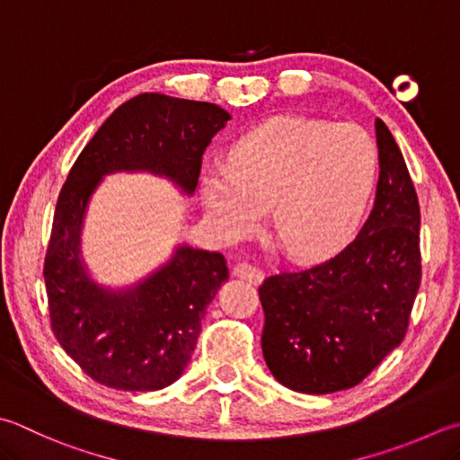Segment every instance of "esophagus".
<instances>
[{
    "instance_id": "1",
    "label": "esophagus",
    "mask_w": 460,
    "mask_h": 460,
    "mask_svg": "<svg viewBox=\"0 0 460 460\" xmlns=\"http://www.w3.org/2000/svg\"><path fill=\"white\" fill-rule=\"evenodd\" d=\"M234 276H238L240 280H246L250 284H260L264 280V272L248 262H240L236 268H234Z\"/></svg>"
}]
</instances>
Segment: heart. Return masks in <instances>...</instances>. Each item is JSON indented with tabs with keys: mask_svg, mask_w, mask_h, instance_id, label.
<instances>
[{
	"mask_svg": "<svg viewBox=\"0 0 460 460\" xmlns=\"http://www.w3.org/2000/svg\"><path fill=\"white\" fill-rule=\"evenodd\" d=\"M378 152L367 129L274 118L204 170L202 196L218 230L246 236L272 204V228L294 258L336 252L358 230L375 190Z\"/></svg>",
	"mask_w": 460,
	"mask_h": 460,
	"instance_id": "1",
	"label": "heart"
}]
</instances>
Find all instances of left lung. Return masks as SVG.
Masks as SVG:
<instances>
[{
    "mask_svg": "<svg viewBox=\"0 0 460 460\" xmlns=\"http://www.w3.org/2000/svg\"><path fill=\"white\" fill-rule=\"evenodd\" d=\"M375 208L336 256L260 286L262 354L280 385L328 394L362 383L402 342L417 298L420 208L391 129L376 119Z\"/></svg>",
    "mask_w": 460,
    "mask_h": 460,
    "instance_id": "8db88e82",
    "label": "left lung"
}]
</instances>
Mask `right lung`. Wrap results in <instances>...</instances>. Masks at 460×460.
Wrapping results in <instances>:
<instances>
[{
    "instance_id": "right-lung-1",
    "label": "right lung",
    "mask_w": 460,
    "mask_h": 460,
    "mask_svg": "<svg viewBox=\"0 0 460 460\" xmlns=\"http://www.w3.org/2000/svg\"><path fill=\"white\" fill-rule=\"evenodd\" d=\"M230 114L216 103L140 93L111 114L77 155L59 190L43 260L49 323L58 342L95 383L160 391L181 376L206 306L228 280L220 252L178 246L134 288L95 284L80 260L85 206L102 176L146 170L192 194L202 155Z\"/></svg>"
}]
</instances>
